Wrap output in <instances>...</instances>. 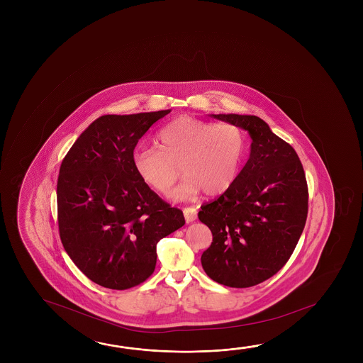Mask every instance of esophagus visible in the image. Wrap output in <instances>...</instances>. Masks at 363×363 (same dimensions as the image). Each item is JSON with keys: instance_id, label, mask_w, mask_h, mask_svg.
<instances>
[{"instance_id": "obj_1", "label": "esophagus", "mask_w": 363, "mask_h": 363, "mask_svg": "<svg viewBox=\"0 0 363 363\" xmlns=\"http://www.w3.org/2000/svg\"><path fill=\"white\" fill-rule=\"evenodd\" d=\"M184 219L186 223H192L197 219V211L195 208H184Z\"/></svg>"}]
</instances>
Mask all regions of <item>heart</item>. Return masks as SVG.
<instances>
[{
    "label": "heart",
    "mask_w": 363,
    "mask_h": 363,
    "mask_svg": "<svg viewBox=\"0 0 363 363\" xmlns=\"http://www.w3.org/2000/svg\"><path fill=\"white\" fill-rule=\"evenodd\" d=\"M155 147H138L133 167L144 184L166 195L179 177L186 176L173 192L177 200L203 191L218 195L232 186L245 150L243 131L230 123H216L179 116L155 135Z\"/></svg>",
    "instance_id": "1"
}]
</instances>
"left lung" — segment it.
I'll list each match as a JSON object with an SVG mask.
<instances>
[{
    "label": "left lung",
    "instance_id": "left-lung-1",
    "mask_svg": "<svg viewBox=\"0 0 363 363\" xmlns=\"http://www.w3.org/2000/svg\"><path fill=\"white\" fill-rule=\"evenodd\" d=\"M211 116L248 131L252 144L232 186L199 211L213 233L202 268L221 285L250 287L277 274L291 257L306 223L308 184L295 149L258 116Z\"/></svg>",
    "mask_w": 363,
    "mask_h": 363
}]
</instances>
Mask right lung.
Segmentation results:
<instances>
[{"instance_id": "1", "label": "right lung", "mask_w": 363, "mask_h": 363, "mask_svg": "<svg viewBox=\"0 0 363 363\" xmlns=\"http://www.w3.org/2000/svg\"><path fill=\"white\" fill-rule=\"evenodd\" d=\"M171 113L104 115L78 137L57 184L62 244L97 285L126 290L155 272L157 243L184 225V213L139 179L133 152Z\"/></svg>"}]
</instances>
